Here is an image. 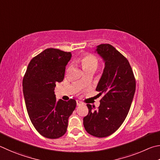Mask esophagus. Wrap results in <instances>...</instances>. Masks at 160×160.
Returning a JSON list of instances; mask_svg holds the SVG:
<instances>
[{"instance_id": "34e87169", "label": "esophagus", "mask_w": 160, "mask_h": 160, "mask_svg": "<svg viewBox=\"0 0 160 160\" xmlns=\"http://www.w3.org/2000/svg\"><path fill=\"white\" fill-rule=\"evenodd\" d=\"M83 104V103L82 101H80V100H77V106L82 105Z\"/></svg>"}]
</instances>
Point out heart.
<instances>
[{"label":"heart","instance_id":"b5f03b06","mask_svg":"<svg viewBox=\"0 0 160 160\" xmlns=\"http://www.w3.org/2000/svg\"><path fill=\"white\" fill-rule=\"evenodd\" d=\"M81 62L84 71L88 69H97L98 66V60L96 56L92 54H84L81 58Z\"/></svg>","mask_w":160,"mask_h":160}]
</instances>
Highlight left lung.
<instances>
[{
  "instance_id": "left-lung-1",
  "label": "left lung",
  "mask_w": 160,
  "mask_h": 160,
  "mask_svg": "<svg viewBox=\"0 0 160 160\" xmlns=\"http://www.w3.org/2000/svg\"><path fill=\"white\" fill-rule=\"evenodd\" d=\"M96 52L105 62V68L96 91L102 95L98 110L87 104L88 114L83 126L91 135L104 138L115 132L130 110L136 91V79L129 62L110 44H100Z\"/></svg>"
}]
</instances>
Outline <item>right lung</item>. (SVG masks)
<instances>
[{
	"instance_id": "1",
	"label": "right lung",
	"mask_w": 160,
	"mask_h": 160,
	"mask_svg": "<svg viewBox=\"0 0 160 160\" xmlns=\"http://www.w3.org/2000/svg\"><path fill=\"white\" fill-rule=\"evenodd\" d=\"M70 52L47 48L32 59L22 86L28 114L36 131L48 138L55 139L67 131L68 119L77 105L74 99L56 101L55 87L62 82Z\"/></svg>"
}]
</instances>
